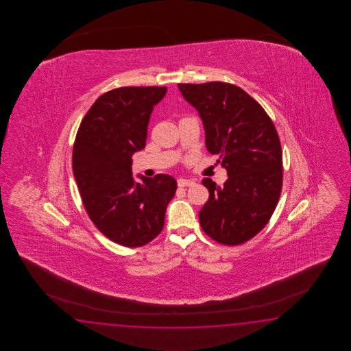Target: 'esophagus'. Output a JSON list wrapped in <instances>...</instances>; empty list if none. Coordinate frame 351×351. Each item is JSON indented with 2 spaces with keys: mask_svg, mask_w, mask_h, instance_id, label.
I'll return each mask as SVG.
<instances>
[{
  "mask_svg": "<svg viewBox=\"0 0 351 351\" xmlns=\"http://www.w3.org/2000/svg\"><path fill=\"white\" fill-rule=\"evenodd\" d=\"M195 184V182L192 179H178L179 186H192Z\"/></svg>",
  "mask_w": 351,
  "mask_h": 351,
  "instance_id": "1",
  "label": "esophagus"
}]
</instances>
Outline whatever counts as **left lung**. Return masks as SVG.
<instances>
[{
  "label": "left lung",
  "mask_w": 351,
  "mask_h": 351,
  "mask_svg": "<svg viewBox=\"0 0 351 351\" xmlns=\"http://www.w3.org/2000/svg\"><path fill=\"white\" fill-rule=\"evenodd\" d=\"M198 110L206 147L227 169L223 186L202 180L209 198L199 212L202 230L221 245L237 246L263 230L281 195L282 150L272 120L254 97L228 82L178 84Z\"/></svg>",
  "instance_id": "left-lung-1"
}]
</instances>
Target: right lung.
<instances>
[{
  "label": "right lung",
  "mask_w": 351,
  "mask_h": 351,
  "mask_svg": "<svg viewBox=\"0 0 351 351\" xmlns=\"http://www.w3.org/2000/svg\"><path fill=\"white\" fill-rule=\"evenodd\" d=\"M165 86H124L103 94L77 129L73 172L88 216L120 246L142 247L165 226L177 182L168 174L135 183L132 156L145 148L150 114Z\"/></svg>",
  "instance_id": "1"
}]
</instances>
